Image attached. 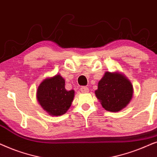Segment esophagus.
Masks as SVG:
<instances>
[{"label":"esophagus","instance_id":"1","mask_svg":"<svg viewBox=\"0 0 157 157\" xmlns=\"http://www.w3.org/2000/svg\"><path fill=\"white\" fill-rule=\"evenodd\" d=\"M80 90L82 93H88L89 92V89L87 87H82L80 88Z\"/></svg>","mask_w":157,"mask_h":157}]
</instances>
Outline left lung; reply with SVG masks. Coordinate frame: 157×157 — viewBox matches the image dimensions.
<instances>
[{
  "label": "left lung",
  "mask_w": 157,
  "mask_h": 157,
  "mask_svg": "<svg viewBox=\"0 0 157 157\" xmlns=\"http://www.w3.org/2000/svg\"><path fill=\"white\" fill-rule=\"evenodd\" d=\"M95 94L104 109L118 112L130 103L133 88L131 81L121 72H105Z\"/></svg>",
  "instance_id": "obj_1"
}]
</instances>
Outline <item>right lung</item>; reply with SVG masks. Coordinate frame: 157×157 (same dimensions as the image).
<instances>
[{
    "mask_svg": "<svg viewBox=\"0 0 157 157\" xmlns=\"http://www.w3.org/2000/svg\"><path fill=\"white\" fill-rule=\"evenodd\" d=\"M65 80L59 74L47 77L40 83L36 99L49 116H59L67 111L75 97V90H67Z\"/></svg>",
    "mask_w": 157,
    "mask_h": 157,
    "instance_id": "add662e5",
    "label": "right lung"
}]
</instances>
